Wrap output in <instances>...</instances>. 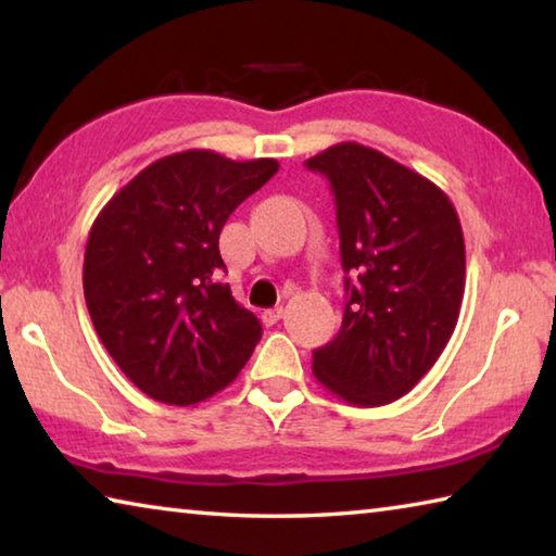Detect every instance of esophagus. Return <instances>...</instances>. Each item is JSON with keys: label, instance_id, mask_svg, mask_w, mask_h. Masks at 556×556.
Listing matches in <instances>:
<instances>
[{"label": "esophagus", "instance_id": "obj_1", "mask_svg": "<svg viewBox=\"0 0 556 556\" xmlns=\"http://www.w3.org/2000/svg\"><path fill=\"white\" fill-rule=\"evenodd\" d=\"M281 316H285V308L281 306L265 308V312H262V321H265V326H275Z\"/></svg>", "mask_w": 556, "mask_h": 556}]
</instances>
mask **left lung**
I'll list each match as a JSON object with an SVG mask.
<instances>
[{
    "label": "left lung",
    "instance_id": "left-lung-1",
    "mask_svg": "<svg viewBox=\"0 0 556 556\" xmlns=\"http://www.w3.org/2000/svg\"><path fill=\"white\" fill-rule=\"evenodd\" d=\"M331 181L345 275L341 331L314 375L357 407L407 394L454 333L466 244L448 195L378 149L341 142L306 159Z\"/></svg>",
    "mask_w": 556,
    "mask_h": 556
}]
</instances>
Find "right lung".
Listing matches in <instances>:
<instances>
[{"label": "right lung", "mask_w": 556, "mask_h": 556, "mask_svg": "<svg viewBox=\"0 0 556 556\" xmlns=\"http://www.w3.org/2000/svg\"><path fill=\"white\" fill-rule=\"evenodd\" d=\"M279 172L188 149L142 168L92 223L83 291L119 370L156 402L188 407L238 378L262 326L218 279L238 205Z\"/></svg>", "instance_id": "add662e5"}]
</instances>
